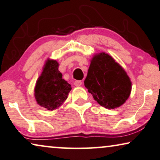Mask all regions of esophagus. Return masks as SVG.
<instances>
[{"mask_svg": "<svg viewBox=\"0 0 160 160\" xmlns=\"http://www.w3.org/2000/svg\"><path fill=\"white\" fill-rule=\"evenodd\" d=\"M74 85L76 87H80V86L82 85V81H75L74 82Z\"/></svg>", "mask_w": 160, "mask_h": 160, "instance_id": "34e87169", "label": "esophagus"}]
</instances>
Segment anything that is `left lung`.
<instances>
[{
  "mask_svg": "<svg viewBox=\"0 0 160 160\" xmlns=\"http://www.w3.org/2000/svg\"><path fill=\"white\" fill-rule=\"evenodd\" d=\"M84 86L98 104L108 109L124 104L132 90V82L124 68L104 52L92 58Z\"/></svg>",
  "mask_w": 160,
  "mask_h": 160,
  "instance_id": "obj_1",
  "label": "left lung"
}]
</instances>
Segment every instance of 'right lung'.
Instances as JSON below:
<instances>
[{"label":"right lung","mask_w":160,"mask_h":160,"mask_svg":"<svg viewBox=\"0 0 160 160\" xmlns=\"http://www.w3.org/2000/svg\"><path fill=\"white\" fill-rule=\"evenodd\" d=\"M56 60L46 61L34 89L37 104L50 111L59 107L72 89L69 83L62 78Z\"/></svg>","instance_id":"add662e5"}]
</instances>
